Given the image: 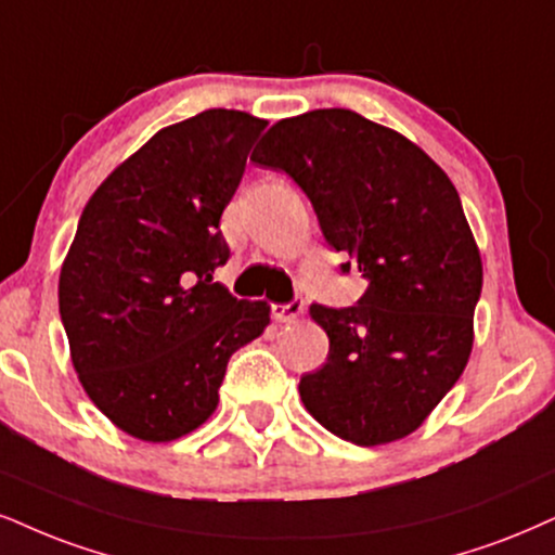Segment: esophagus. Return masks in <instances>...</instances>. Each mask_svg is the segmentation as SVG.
I'll return each instance as SVG.
<instances>
[{
  "label": "esophagus",
  "mask_w": 555,
  "mask_h": 555,
  "mask_svg": "<svg viewBox=\"0 0 555 555\" xmlns=\"http://www.w3.org/2000/svg\"><path fill=\"white\" fill-rule=\"evenodd\" d=\"M304 309H306L304 300L293 298L291 304H278V306H272V317H275L278 321H293V319H298L300 313H304Z\"/></svg>",
  "instance_id": "obj_1"
}]
</instances>
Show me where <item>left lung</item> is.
Returning <instances> with one entry per match:
<instances>
[{"label": "left lung", "mask_w": 555, "mask_h": 555, "mask_svg": "<svg viewBox=\"0 0 555 555\" xmlns=\"http://www.w3.org/2000/svg\"><path fill=\"white\" fill-rule=\"evenodd\" d=\"M251 162L304 190L326 244L367 280L347 309L311 304L330 354L300 378L304 406L362 448L401 440L455 386L474 347L483 270L457 190L416 143L345 107L275 122Z\"/></svg>", "instance_id": "obj_1"}]
</instances>
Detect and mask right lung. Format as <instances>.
I'll return each instance as SVG.
<instances>
[{
	"label": "right lung",
	"mask_w": 555,
	"mask_h": 555,
	"mask_svg": "<svg viewBox=\"0 0 555 555\" xmlns=\"http://www.w3.org/2000/svg\"><path fill=\"white\" fill-rule=\"evenodd\" d=\"M267 120L205 111L162 128L94 190L59 278L74 371L122 433L169 442L216 412L229 358L270 324L216 283L221 214Z\"/></svg>",
	"instance_id": "right-lung-1"
}]
</instances>
